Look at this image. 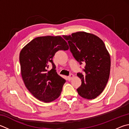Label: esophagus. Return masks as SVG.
Here are the masks:
<instances>
[{"mask_svg": "<svg viewBox=\"0 0 129 129\" xmlns=\"http://www.w3.org/2000/svg\"><path fill=\"white\" fill-rule=\"evenodd\" d=\"M73 77H74V75L73 74H71L68 77V79L69 81H71V79H72L73 78Z\"/></svg>", "mask_w": 129, "mask_h": 129, "instance_id": "34e87169", "label": "esophagus"}]
</instances>
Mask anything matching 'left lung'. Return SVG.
<instances>
[{
	"label": "left lung",
	"mask_w": 129,
	"mask_h": 129,
	"mask_svg": "<svg viewBox=\"0 0 129 129\" xmlns=\"http://www.w3.org/2000/svg\"><path fill=\"white\" fill-rule=\"evenodd\" d=\"M62 37L75 59L80 65L86 63L85 73H77L82 81L77 92L85 99H95L106 86L111 70V57L104 43L95 35L84 31Z\"/></svg>",
	"instance_id": "obj_1"
}]
</instances>
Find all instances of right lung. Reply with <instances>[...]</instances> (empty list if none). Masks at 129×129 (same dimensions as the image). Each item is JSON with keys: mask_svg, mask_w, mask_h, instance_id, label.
Segmentation results:
<instances>
[{"mask_svg": "<svg viewBox=\"0 0 129 129\" xmlns=\"http://www.w3.org/2000/svg\"><path fill=\"white\" fill-rule=\"evenodd\" d=\"M60 36L39 37L27 44L20 53L21 73L26 87L41 101L51 102L59 97L65 79L57 74L52 58L58 50H68ZM50 64L52 69H48Z\"/></svg>", "mask_w": 129, "mask_h": 129, "instance_id": "1", "label": "right lung"}]
</instances>
